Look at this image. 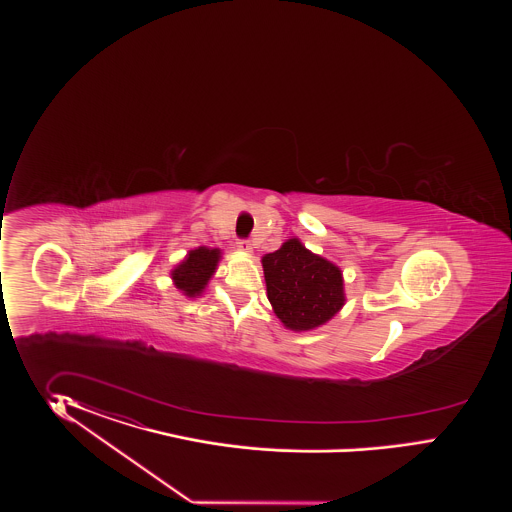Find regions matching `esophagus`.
I'll list each match as a JSON object with an SVG mask.
<instances>
[{
  "mask_svg": "<svg viewBox=\"0 0 512 512\" xmlns=\"http://www.w3.org/2000/svg\"><path fill=\"white\" fill-rule=\"evenodd\" d=\"M238 249H240V251H246V253H251L253 246H251V242H249V240L242 238V240H238Z\"/></svg>",
  "mask_w": 512,
  "mask_h": 512,
  "instance_id": "obj_1",
  "label": "esophagus"
}]
</instances>
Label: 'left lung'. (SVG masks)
I'll use <instances>...</instances> for the list:
<instances>
[{
    "label": "left lung",
    "instance_id": "obj_1",
    "mask_svg": "<svg viewBox=\"0 0 512 512\" xmlns=\"http://www.w3.org/2000/svg\"><path fill=\"white\" fill-rule=\"evenodd\" d=\"M263 268L268 300L291 330L325 325L345 302L340 268L313 255L296 238L264 255Z\"/></svg>",
    "mask_w": 512,
    "mask_h": 512
}]
</instances>
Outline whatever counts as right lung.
Here are the masks:
<instances>
[{
    "label": "right lung",
    "instance_id": "1",
    "mask_svg": "<svg viewBox=\"0 0 512 512\" xmlns=\"http://www.w3.org/2000/svg\"><path fill=\"white\" fill-rule=\"evenodd\" d=\"M219 249L199 248L189 251L186 261L172 270L174 285L187 296H199L216 272Z\"/></svg>",
    "mask_w": 512,
    "mask_h": 512
}]
</instances>
